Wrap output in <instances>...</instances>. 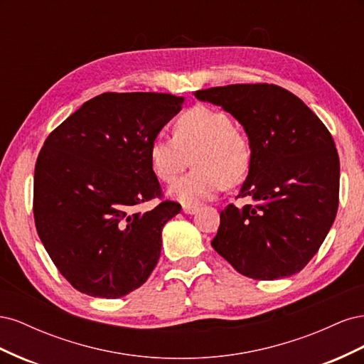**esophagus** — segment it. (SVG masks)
<instances>
[{"label":"esophagus","mask_w":364,"mask_h":364,"mask_svg":"<svg viewBox=\"0 0 364 364\" xmlns=\"http://www.w3.org/2000/svg\"><path fill=\"white\" fill-rule=\"evenodd\" d=\"M182 211H183L185 214L193 215V214H196L197 211H199V206H194V205H183V206H182Z\"/></svg>","instance_id":"34e87169"}]
</instances>
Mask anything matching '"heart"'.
Returning <instances> with one entry per match:
<instances>
[{
    "instance_id": "heart-1",
    "label": "heart",
    "mask_w": 364,
    "mask_h": 364,
    "mask_svg": "<svg viewBox=\"0 0 364 364\" xmlns=\"http://www.w3.org/2000/svg\"><path fill=\"white\" fill-rule=\"evenodd\" d=\"M174 136L156 135L149 161L156 178L171 183L193 161L196 168L176 182L170 194L183 205H197L243 181L252 164V146L232 118L215 107L196 105L174 121Z\"/></svg>"
}]
</instances>
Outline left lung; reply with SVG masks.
Wrapping results in <instances>:
<instances>
[{
  "mask_svg": "<svg viewBox=\"0 0 364 364\" xmlns=\"http://www.w3.org/2000/svg\"><path fill=\"white\" fill-rule=\"evenodd\" d=\"M245 127L252 164L211 246L238 273L273 281L301 272L322 246L338 208L334 139L301 98L277 85H228L194 92Z\"/></svg>",
  "mask_w": 364,
  "mask_h": 364,
  "instance_id": "left-lung-1",
  "label": "left lung"
}]
</instances>
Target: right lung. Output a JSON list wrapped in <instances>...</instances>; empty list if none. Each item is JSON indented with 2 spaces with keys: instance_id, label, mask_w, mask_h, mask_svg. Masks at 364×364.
I'll return each instance as SVG.
<instances>
[{
  "instance_id": "add662e5",
  "label": "right lung",
  "mask_w": 364,
  "mask_h": 364,
  "mask_svg": "<svg viewBox=\"0 0 364 364\" xmlns=\"http://www.w3.org/2000/svg\"><path fill=\"white\" fill-rule=\"evenodd\" d=\"M183 97L105 92L54 129L35 167L33 214L54 266L75 290L117 299L147 281L161 257L162 228L181 213L159 197L149 147Z\"/></svg>"
}]
</instances>
